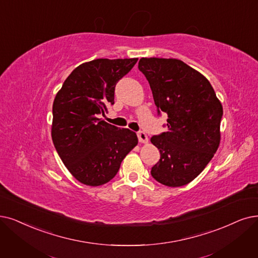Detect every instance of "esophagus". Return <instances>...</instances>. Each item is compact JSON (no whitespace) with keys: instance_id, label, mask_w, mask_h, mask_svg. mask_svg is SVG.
<instances>
[{"instance_id":"1","label":"esophagus","mask_w":258,"mask_h":258,"mask_svg":"<svg viewBox=\"0 0 258 258\" xmlns=\"http://www.w3.org/2000/svg\"><path fill=\"white\" fill-rule=\"evenodd\" d=\"M138 138H139L140 143H148V137L144 131L138 132Z\"/></svg>"}]
</instances>
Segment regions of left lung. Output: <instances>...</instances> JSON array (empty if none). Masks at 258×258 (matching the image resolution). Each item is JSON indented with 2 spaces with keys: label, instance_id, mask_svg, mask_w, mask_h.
<instances>
[{
  "label": "left lung",
  "instance_id": "obj_1",
  "mask_svg": "<svg viewBox=\"0 0 258 258\" xmlns=\"http://www.w3.org/2000/svg\"><path fill=\"white\" fill-rule=\"evenodd\" d=\"M139 70L147 78L158 113H167V131L153 136L161 153L151 176L179 187L197 178L220 144L222 105L198 71L179 59L142 58Z\"/></svg>",
  "mask_w": 258,
  "mask_h": 258
}]
</instances>
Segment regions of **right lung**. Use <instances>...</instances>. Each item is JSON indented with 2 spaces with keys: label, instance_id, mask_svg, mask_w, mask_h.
Wrapping results in <instances>:
<instances>
[{
  "label": "right lung",
  "instance_id": "add662e5",
  "mask_svg": "<svg viewBox=\"0 0 258 258\" xmlns=\"http://www.w3.org/2000/svg\"><path fill=\"white\" fill-rule=\"evenodd\" d=\"M138 58L95 59L77 67L53 104L51 139L60 159L80 183L99 186L115 177L138 137L98 118L114 104V90Z\"/></svg>",
  "mask_w": 258,
  "mask_h": 258
}]
</instances>
